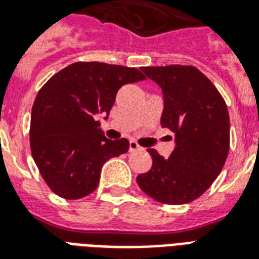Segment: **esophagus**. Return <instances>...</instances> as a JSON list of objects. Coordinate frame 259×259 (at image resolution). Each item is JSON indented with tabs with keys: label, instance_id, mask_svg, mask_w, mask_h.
<instances>
[{
	"label": "esophagus",
	"instance_id": "1",
	"mask_svg": "<svg viewBox=\"0 0 259 259\" xmlns=\"http://www.w3.org/2000/svg\"><path fill=\"white\" fill-rule=\"evenodd\" d=\"M137 149H140V145L137 144L136 141H133V140H132V141L129 143V151L130 152H133V151H137Z\"/></svg>",
	"mask_w": 259,
	"mask_h": 259
}]
</instances>
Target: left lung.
<instances>
[{
	"mask_svg": "<svg viewBox=\"0 0 259 259\" xmlns=\"http://www.w3.org/2000/svg\"><path fill=\"white\" fill-rule=\"evenodd\" d=\"M163 93L162 127L176 135L164 159L149 148L152 167L137 177L148 196L164 204L198 199L221 173L229 151V114L207 76L192 66L141 67Z\"/></svg>",
	"mask_w": 259,
	"mask_h": 259,
	"instance_id": "1",
	"label": "left lung"
}]
</instances>
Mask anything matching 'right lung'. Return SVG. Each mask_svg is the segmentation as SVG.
<instances>
[{
  "label": "right lung",
  "instance_id": "obj_1",
  "mask_svg": "<svg viewBox=\"0 0 259 259\" xmlns=\"http://www.w3.org/2000/svg\"><path fill=\"white\" fill-rule=\"evenodd\" d=\"M144 79L137 68L79 61L42 86L32 105L30 145L56 195L70 200L89 195L99 185L103 164L127 152L129 141L107 139L96 119L108 118L122 86Z\"/></svg>",
  "mask_w": 259,
  "mask_h": 259
}]
</instances>
